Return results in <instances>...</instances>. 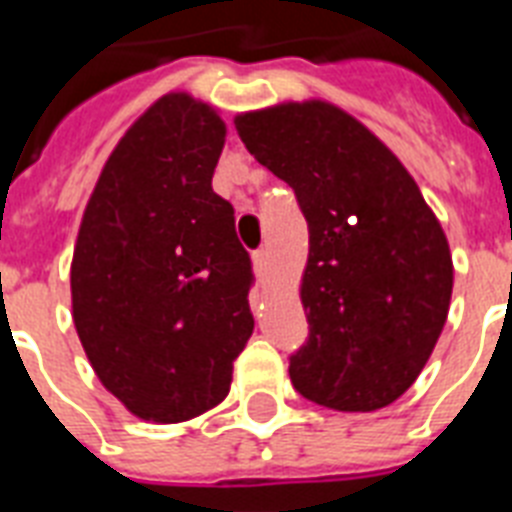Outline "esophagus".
<instances>
[{
    "label": "esophagus",
    "mask_w": 512,
    "mask_h": 512,
    "mask_svg": "<svg viewBox=\"0 0 512 512\" xmlns=\"http://www.w3.org/2000/svg\"><path fill=\"white\" fill-rule=\"evenodd\" d=\"M268 260H271V255H268V249H257L255 255H252V263H255V271L257 273H265L268 271Z\"/></svg>",
    "instance_id": "1"
}]
</instances>
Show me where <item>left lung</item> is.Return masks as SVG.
Here are the masks:
<instances>
[{
    "label": "left lung",
    "instance_id": "obj_1",
    "mask_svg": "<svg viewBox=\"0 0 512 512\" xmlns=\"http://www.w3.org/2000/svg\"><path fill=\"white\" fill-rule=\"evenodd\" d=\"M236 130L308 220V340L289 358L292 385L340 412L393 404L428 364L452 300L433 209L396 154L332 103L249 111Z\"/></svg>",
    "mask_w": 512,
    "mask_h": 512
}]
</instances>
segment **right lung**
Masks as SVG:
<instances>
[{
  "mask_svg": "<svg viewBox=\"0 0 512 512\" xmlns=\"http://www.w3.org/2000/svg\"><path fill=\"white\" fill-rule=\"evenodd\" d=\"M225 124L170 92L124 132L84 209L74 327L98 380L140 420L185 422L231 390L247 345L252 263L212 191Z\"/></svg>",
  "mask_w": 512,
  "mask_h": 512,
  "instance_id": "add662e5",
  "label": "right lung"
}]
</instances>
